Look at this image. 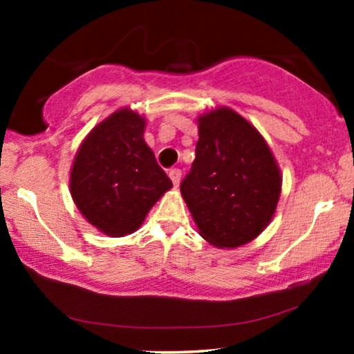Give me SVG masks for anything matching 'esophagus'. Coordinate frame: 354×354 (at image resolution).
<instances>
[{"label":"esophagus","mask_w":354,"mask_h":354,"mask_svg":"<svg viewBox=\"0 0 354 354\" xmlns=\"http://www.w3.org/2000/svg\"><path fill=\"white\" fill-rule=\"evenodd\" d=\"M180 177H182L180 169H171V171H169V178L172 180L174 187H178V183H180Z\"/></svg>","instance_id":"1"}]
</instances>
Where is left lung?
Wrapping results in <instances>:
<instances>
[{"label":"left lung","mask_w":354,"mask_h":354,"mask_svg":"<svg viewBox=\"0 0 354 354\" xmlns=\"http://www.w3.org/2000/svg\"><path fill=\"white\" fill-rule=\"evenodd\" d=\"M196 158L180 183L198 232L217 248H239L270 224L282 174L268 142L236 111L198 115Z\"/></svg>","instance_id":"1"}]
</instances>
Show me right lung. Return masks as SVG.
Here are the masks:
<instances>
[{
  "mask_svg": "<svg viewBox=\"0 0 354 354\" xmlns=\"http://www.w3.org/2000/svg\"><path fill=\"white\" fill-rule=\"evenodd\" d=\"M147 119L120 108L91 129L71 169V195L80 214L108 236L133 234L171 178L143 133Z\"/></svg>",
  "mask_w": 354,
  "mask_h": 354,
  "instance_id": "1",
  "label": "right lung"
}]
</instances>
